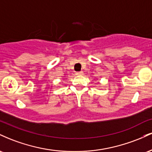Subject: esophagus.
<instances>
[{"mask_svg": "<svg viewBox=\"0 0 152 152\" xmlns=\"http://www.w3.org/2000/svg\"><path fill=\"white\" fill-rule=\"evenodd\" d=\"M76 74V75H83V71H77Z\"/></svg>", "mask_w": 152, "mask_h": 152, "instance_id": "esophagus-1", "label": "esophagus"}]
</instances>
